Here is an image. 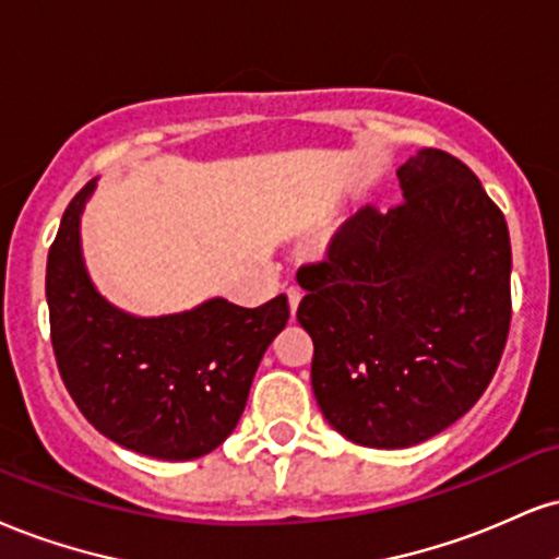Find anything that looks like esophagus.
<instances>
[{
    "mask_svg": "<svg viewBox=\"0 0 559 559\" xmlns=\"http://www.w3.org/2000/svg\"><path fill=\"white\" fill-rule=\"evenodd\" d=\"M286 297H288V307H292V312H297V307H299L301 297H305V292H301L299 286H288Z\"/></svg>",
    "mask_w": 559,
    "mask_h": 559,
    "instance_id": "1",
    "label": "esophagus"
}]
</instances>
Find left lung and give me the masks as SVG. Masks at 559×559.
Wrapping results in <instances>:
<instances>
[{
    "instance_id": "left-lung-1",
    "label": "left lung",
    "mask_w": 559,
    "mask_h": 559,
    "mask_svg": "<svg viewBox=\"0 0 559 559\" xmlns=\"http://www.w3.org/2000/svg\"><path fill=\"white\" fill-rule=\"evenodd\" d=\"M403 200L344 221L297 271L312 390L341 435L408 448L459 421L510 331L506 215L463 160L425 147L399 169Z\"/></svg>"
}]
</instances>
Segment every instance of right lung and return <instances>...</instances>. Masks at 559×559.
<instances>
[{
  "label": "right lung",
  "instance_id": "1",
  "mask_svg": "<svg viewBox=\"0 0 559 559\" xmlns=\"http://www.w3.org/2000/svg\"><path fill=\"white\" fill-rule=\"evenodd\" d=\"M67 205L46 262L51 346L83 416L117 445L160 461L211 453L237 427L262 354L288 322L286 294L260 307L211 299L169 318H132L93 288L80 213Z\"/></svg>",
  "mask_w": 559,
  "mask_h": 559
}]
</instances>
